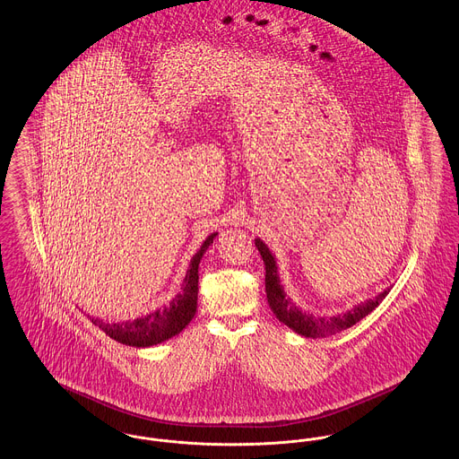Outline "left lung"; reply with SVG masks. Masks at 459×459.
Wrapping results in <instances>:
<instances>
[{
	"mask_svg": "<svg viewBox=\"0 0 459 459\" xmlns=\"http://www.w3.org/2000/svg\"><path fill=\"white\" fill-rule=\"evenodd\" d=\"M255 247H258V251L264 258V264H265V293H267L269 307L288 328H291L293 332H297L299 335H304V337H311V339L328 337V335L339 333V332L353 326L359 319L368 316L386 299V295L391 290V286H389L385 291L376 295L374 299L359 302L350 311H344V313H339L333 316H316L313 313L302 311L286 295L281 280H280L276 258L267 245L262 239H255Z\"/></svg>",
	"mask_w": 459,
	"mask_h": 459,
	"instance_id": "8db88e82",
	"label": "left lung"
}]
</instances>
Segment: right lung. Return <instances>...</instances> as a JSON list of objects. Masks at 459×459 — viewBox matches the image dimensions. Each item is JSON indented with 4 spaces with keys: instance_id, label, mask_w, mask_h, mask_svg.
I'll use <instances>...</instances> for the list:
<instances>
[{
    "instance_id": "add662e5",
    "label": "right lung",
    "mask_w": 459,
    "mask_h": 459,
    "mask_svg": "<svg viewBox=\"0 0 459 459\" xmlns=\"http://www.w3.org/2000/svg\"><path fill=\"white\" fill-rule=\"evenodd\" d=\"M216 236L218 232H212V236H208L203 247H199V251L192 256L185 280L181 282V288L168 306H162L159 309H153L148 315L126 319V321L109 323L105 319L91 316L89 319L96 326H100L108 337L126 346L150 348L164 341H169L192 321V317L195 316L197 291H199V264L206 249L212 247V239Z\"/></svg>"
}]
</instances>
